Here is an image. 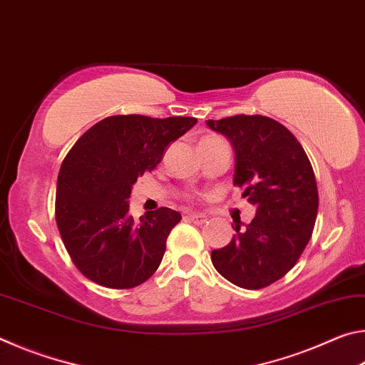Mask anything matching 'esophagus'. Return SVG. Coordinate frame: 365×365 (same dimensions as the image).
Wrapping results in <instances>:
<instances>
[{"label": "esophagus", "mask_w": 365, "mask_h": 365, "mask_svg": "<svg viewBox=\"0 0 365 365\" xmlns=\"http://www.w3.org/2000/svg\"><path fill=\"white\" fill-rule=\"evenodd\" d=\"M185 219L193 222V224H196V225H202V224H206V222H207V215H205V214H187V215H185Z\"/></svg>", "instance_id": "esophagus-1"}]
</instances>
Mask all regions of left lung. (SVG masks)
I'll return each mask as SVG.
<instances>
[{"instance_id": "obj_1", "label": "left lung", "mask_w": 365, "mask_h": 365, "mask_svg": "<svg viewBox=\"0 0 365 365\" xmlns=\"http://www.w3.org/2000/svg\"><path fill=\"white\" fill-rule=\"evenodd\" d=\"M235 151L233 185L256 206L248 225L235 220L232 242L211 252L215 270L246 289L280 280L311 240L317 217L316 175L306 151L285 125L265 115L206 120Z\"/></svg>"}]
</instances>
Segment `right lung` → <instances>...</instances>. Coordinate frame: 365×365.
<instances>
[{
  "instance_id": "right-lung-1",
  "label": "right lung",
  "mask_w": 365,
  "mask_h": 365,
  "mask_svg": "<svg viewBox=\"0 0 365 365\" xmlns=\"http://www.w3.org/2000/svg\"><path fill=\"white\" fill-rule=\"evenodd\" d=\"M195 117L110 115L88 128L61 164L56 224L73 264L98 285L138 287L158 270L182 215L159 207L133 220V183L153 170Z\"/></svg>"
}]
</instances>
